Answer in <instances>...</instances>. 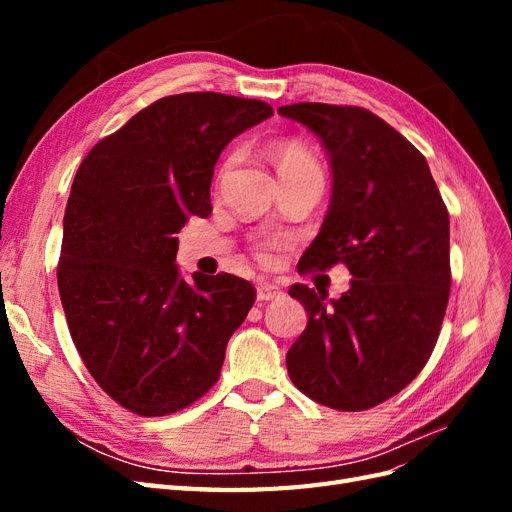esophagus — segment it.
<instances>
[{
    "label": "esophagus",
    "mask_w": 512,
    "mask_h": 512,
    "mask_svg": "<svg viewBox=\"0 0 512 512\" xmlns=\"http://www.w3.org/2000/svg\"><path fill=\"white\" fill-rule=\"evenodd\" d=\"M280 297H282V290L277 288V286H273V284L260 282L256 286V299L258 301H273V299H280Z\"/></svg>",
    "instance_id": "34e87169"
}]
</instances>
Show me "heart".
Segmentation results:
<instances>
[{
  "label": "heart",
  "instance_id": "1",
  "mask_svg": "<svg viewBox=\"0 0 512 512\" xmlns=\"http://www.w3.org/2000/svg\"><path fill=\"white\" fill-rule=\"evenodd\" d=\"M271 160L280 173V179H288V177H301V175H320L322 177V168L318 164V160L312 156L305 145H301L299 141H282L275 143L271 147ZM232 160H228L224 164L222 173H226L228 166ZM282 245V241L277 239H267L258 245V256L260 260L271 262L273 260V250Z\"/></svg>",
  "mask_w": 512,
  "mask_h": 512
}]
</instances>
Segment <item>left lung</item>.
I'll use <instances>...</instances> for the list:
<instances>
[{"instance_id": "8db88e82", "label": "left lung", "mask_w": 512, "mask_h": 512, "mask_svg": "<svg viewBox=\"0 0 512 512\" xmlns=\"http://www.w3.org/2000/svg\"><path fill=\"white\" fill-rule=\"evenodd\" d=\"M277 113L327 149L333 194L299 273L348 267L350 290L290 286L307 327L286 354L292 384L318 404L374 408L421 374L451 292L448 211L421 151L361 106L299 102Z\"/></svg>"}]
</instances>
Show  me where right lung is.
<instances>
[{
    "mask_svg": "<svg viewBox=\"0 0 512 512\" xmlns=\"http://www.w3.org/2000/svg\"><path fill=\"white\" fill-rule=\"evenodd\" d=\"M271 115L267 102L215 91L160 98L76 170L57 267L61 305L89 374L138 416L203 397L254 305V286L237 275L185 282L175 235L211 213L224 147Z\"/></svg>",
    "mask_w": 512,
    "mask_h": 512,
    "instance_id": "right-lung-1",
    "label": "right lung"
}]
</instances>
